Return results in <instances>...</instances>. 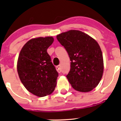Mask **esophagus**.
<instances>
[{"label":"esophagus","instance_id":"obj_1","mask_svg":"<svg viewBox=\"0 0 121 121\" xmlns=\"http://www.w3.org/2000/svg\"><path fill=\"white\" fill-rule=\"evenodd\" d=\"M56 69H57V71H58V73H60L61 72V65H58L56 67Z\"/></svg>","mask_w":121,"mask_h":121}]
</instances>
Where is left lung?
<instances>
[{
  "mask_svg": "<svg viewBox=\"0 0 121 121\" xmlns=\"http://www.w3.org/2000/svg\"><path fill=\"white\" fill-rule=\"evenodd\" d=\"M57 39L71 61L66 77L72 87L80 92L91 91L98 85L104 71L103 57L98 43L89 35L75 30L62 33Z\"/></svg>",
  "mask_w": 121,
  "mask_h": 121,
  "instance_id": "left-lung-1",
  "label": "left lung"
}]
</instances>
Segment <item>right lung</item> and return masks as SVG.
<instances>
[{
	"instance_id": "obj_1",
	"label": "right lung",
	"mask_w": 121,
	"mask_h": 121,
	"mask_svg": "<svg viewBox=\"0 0 121 121\" xmlns=\"http://www.w3.org/2000/svg\"><path fill=\"white\" fill-rule=\"evenodd\" d=\"M53 37H38L28 41L19 54L17 69L20 81L30 92L39 97L55 90L58 73L47 50Z\"/></svg>"
}]
</instances>
